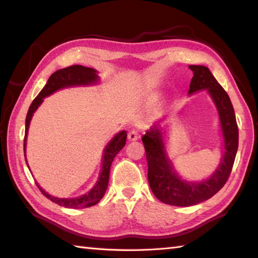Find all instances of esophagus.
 Masks as SVG:
<instances>
[{"label":"esophagus","instance_id":"1","mask_svg":"<svg viewBox=\"0 0 258 258\" xmlns=\"http://www.w3.org/2000/svg\"><path fill=\"white\" fill-rule=\"evenodd\" d=\"M127 139H128V141H137V140L139 139L138 131H135V130L130 131L127 134Z\"/></svg>","mask_w":258,"mask_h":258}]
</instances>
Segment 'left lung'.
Segmentation results:
<instances>
[{"mask_svg":"<svg viewBox=\"0 0 258 258\" xmlns=\"http://www.w3.org/2000/svg\"><path fill=\"white\" fill-rule=\"evenodd\" d=\"M194 73L187 94L206 91L216 108L222 138L223 155L217 168L202 181H189L176 172L166 149L165 118L158 119L142 137L148 161V182L156 198L164 204L178 207L194 206L212 198L230 176L238 150L239 132L234 110L228 93L218 84L205 66H189ZM165 127L164 128L163 126Z\"/></svg>","mask_w":258,"mask_h":258,"instance_id":"left-lung-1","label":"left lung"}]
</instances>
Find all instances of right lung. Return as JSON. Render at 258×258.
<instances>
[{
	"label": "right lung",
	"mask_w": 258,
	"mask_h": 258,
	"mask_svg": "<svg viewBox=\"0 0 258 258\" xmlns=\"http://www.w3.org/2000/svg\"><path fill=\"white\" fill-rule=\"evenodd\" d=\"M99 82H100V77L98 76V72L95 71V69L81 66V64H75V66L59 69V71H56L55 73L52 74L45 86L43 87L41 92L38 93L37 97L34 99V101L32 102V104H30L27 116H26L24 154H25V160L27 166H28V163H27V158H26V146H27V135H28L30 120L33 118L34 112L36 111L37 108L42 104L44 98L49 97V95L53 94L59 90L68 89V87L92 86V85L99 84ZM126 138H127V132H126V131H120V132L117 133L115 137H113L110 141L107 143V146L104 147L103 152H102V159H101V171H100L98 181L95 182V184L93 185L92 189L87 191L86 194L78 196V197H75V198H58L50 194H47L44 189H42L37 182H36V185L47 199H50L51 202L58 204L59 206L66 207V208H76V209L94 206V205H97L100 200L103 198L104 194H106L111 163L113 158L116 157V155L125 147Z\"/></svg>",
	"instance_id": "1"
}]
</instances>
